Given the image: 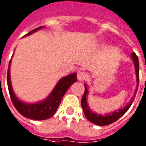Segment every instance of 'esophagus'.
<instances>
[{
    "instance_id": "1",
    "label": "esophagus",
    "mask_w": 146,
    "mask_h": 146,
    "mask_svg": "<svg viewBox=\"0 0 146 146\" xmlns=\"http://www.w3.org/2000/svg\"><path fill=\"white\" fill-rule=\"evenodd\" d=\"M77 80L79 81H84L88 78V73H86V72L80 70L79 72H77Z\"/></svg>"
}]
</instances>
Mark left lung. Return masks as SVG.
<instances>
[{
    "label": "left lung",
    "mask_w": 146,
    "mask_h": 146,
    "mask_svg": "<svg viewBox=\"0 0 146 146\" xmlns=\"http://www.w3.org/2000/svg\"><path fill=\"white\" fill-rule=\"evenodd\" d=\"M131 58L134 61V64H135V73H136V77H137V88L135 90V94H134L133 98L131 99V102L129 103L127 105L124 107L122 109L118 110V111H114L112 113H108V114L103 115L97 114V113H94L91 109L89 108L88 104L87 102V96L88 94V88L86 84L84 85L85 86V92L83 96H82V100H81V105H82V108L83 110L84 114L86 115V118L89 121H91V123H94V124L98 125V126H105V125H109L110 123H113V122L116 121L117 120L119 119L122 115L126 113V111L129 109L131 107V104L133 102L134 99L135 97V95L137 91V88H138V84H139V61L138 58L135 52H132L131 54Z\"/></svg>",
    "instance_id": "left-lung-1"
}]
</instances>
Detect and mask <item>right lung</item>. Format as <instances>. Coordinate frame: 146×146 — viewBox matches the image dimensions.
Returning a JSON list of instances; mask_svg holds the SVG:
<instances>
[{
	"instance_id": "1",
	"label": "right lung",
	"mask_w": 146,
	"mask_h": 146,
	"mask_svg": "<svg viewBox=\"0 0 146 146\" xmlns=\"http://www.w3.org/2000/svg\"><path fill=\"white\" fill-rule=\"evenodd\" d=\"M43 28L44 26H41L36 29H33V31L25 34V36H29L34 32L37 31L38 30L42 29ZM11 60V59L10 60L9 64V68H8L7 84L9 92L10 94V98H11V102L17 110L22 115L30 118V119L46 120L51 118L57 110L59 104H60L62 98L65 93L66 92L67 90L74 82H77V73H72L69 75L62 77L61 79L58 82L52 92L50 93V95L44 100L40 102L29 104V103H25L20 101L13 91L11 79H10Z\"/></svg>"
}]
</instances>
